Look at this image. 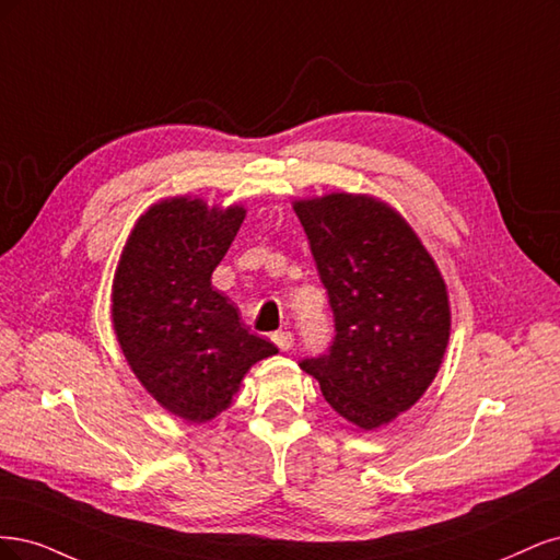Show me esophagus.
<instances>
[{
	"label": "esophagus",
	"instance_id": "obj_1",
	"mask_svg": "<svg viewBox=\"0 0 560 560\" xmlns=\"http://www.w3.org/2000/svg\"><path fill=\"white\" fill-rule=\"evenodd\" d=\"M272 341L275 345L281 349V351H288V349H293V332H288V330H279V332H275L272 335Z\"/></svg>",
	"mask_w": 560,
	"mask_h": 560
}]
</instances>
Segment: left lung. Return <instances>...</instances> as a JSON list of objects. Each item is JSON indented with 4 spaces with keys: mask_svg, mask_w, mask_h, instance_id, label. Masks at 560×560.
Segmentation results:
<instances>
[{
    "mask_svg": "<svg viewBox=\"0 0 560 560\" xmlns=\"http://www.w3.org/2000/svg\"><path fill=\"white\" fill-rule=\"evenodd\" d=\"M326 285L335 339L300 368L328 405L376 430L421 400L451 335L446 283L400 211L372 195L328 192L295 200Z\"/></svg>",
    "mask_w": 560,
    "mask_h": 560,
    "instance_id": "obj_1",
    "label": "left lung"
}]
</instances>
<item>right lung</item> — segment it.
Instances as JSON below:
<instances>
[{
  "instance_id": "1",
  "label": "right lung",
  "mask_w": 560,
  "mask_h": 560,
  "mask_svg": "<svg viewBox=\"0 0 560 560\" xmlns=\"http://www.w3.org/2000/svg\"><path fill=\"white\" fill-rule=\"evenodd\" d=\"M244 215V205L209 207L202 197L160 200L137 219L114 275L120 351L151 398L188 423L219 417L246 372L279 353L211 285Z\"/></svg>"
}]
</instances>
